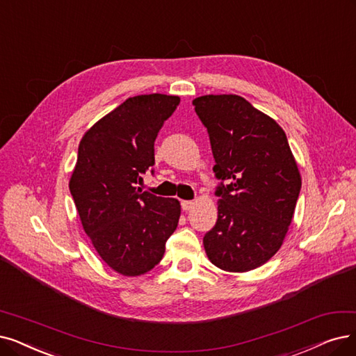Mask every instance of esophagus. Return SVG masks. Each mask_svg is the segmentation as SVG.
<instances>
[{"label":"esophagus","instance_id":"1","mask_svg":"<svg viewBox=\"0 0 356 356\" xmlns=\"http://www.w3.org/2000/svg\"><path fill=\"white\" fill-rule=\"evenodd\" d=\"M181 207H182V210H191L194 207V202H191V200H182L181 202Z\"/></svg>","mask_w":356,"mask_h":356}]
</instances>
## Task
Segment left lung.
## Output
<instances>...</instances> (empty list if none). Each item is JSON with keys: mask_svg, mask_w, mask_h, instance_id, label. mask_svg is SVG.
<instances>
[{"mask_svg": "<svg viewBox=\"0 0 356 356\" xmlns=\"http://www.w3.org/2000/svg\"><path fill=\"white\" fill-rule=\"evenodd\" d=\"M206 127L220 181L216 225L204 235L209 260L226 272H248L280 248L301 191L285 131L236 95L193 101Z\"/></svg>", "mask_w": 356, "mask_h": 356, "instance_id": "obj_1", "label": "left lung"}]
</instances>
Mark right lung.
I'll list each match as a JSON object with an SVG mask.
<instances>
[{
    "instance_id": "add662e5",
    "label": "right lung",
    "mask_w": 356,
    "mask_h": 356,
    "mask_svg": "<svg viewBox=\"0 0 356 356\" xmlns=\"http://www.w3.org/2000/svg\"><path fill=\"white\" fill-rule=\"evenodd\" d=\"M179 104L161 93L129 97L83 136L70 179L84 232L102 260L124 276L158 264L178 226L177 198L141 191L154 174V140Z\"/></svg>"
}]
</instances>
